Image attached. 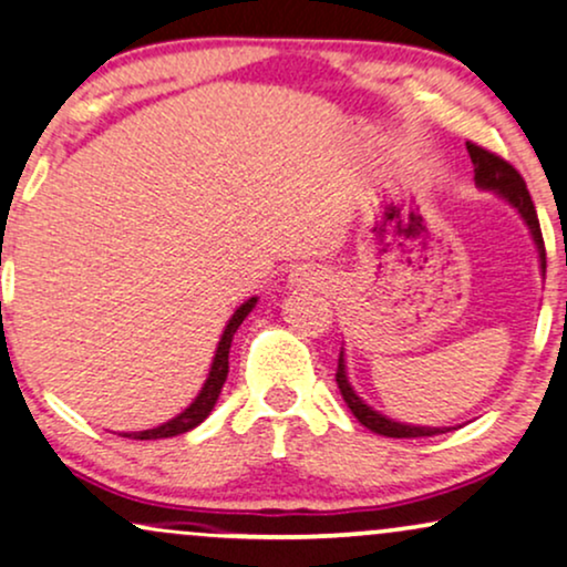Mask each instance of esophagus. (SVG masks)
<instances>
[{
  "label": "esophagus",
  "instance_id": "esophagus-1",
  "mask_svg": "<svg viewBox=\"0 0 567 567\" xmlns=\"http://www.w3.org/2000/svg\"><path fill=\"white\" fill-rule=\"evenodd\" d=\"M327 277L319 266H303V269H296L290 275V282L298 285V288H303V285H313V288H322V285H327Z\"/></svg>",
  "mask_w": 567,
  "mask_h": 567
}]
</instances>
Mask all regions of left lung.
<instances>
[{
	"label": "left lung",
	"instance_id": "1",
	"mask_svg": "<svg viewBox=\"0 0 567 567\" xmlns=\"http://www.w3.org/2000/svg\"><path fill=\"white\" fill-rule=\"evenodd\" d=\"M467 153L470 161H473L475 168V184L483 189H496L504 200H509L517 208V214L525 218L528 224L530 235H534V243L538 248V258H542V271H547V250H544V237H542V227H538V216L534 208V200H530L528 187H525V179L517 174V168L513 163H507L502 155L491 153V150L475 145V142H467ZM336 383L340 388V395L349 404L361 425L370 427L372 433L385 435V439H425V435H439L446 433L449 427H417V425H401V422H393L378 414L374 409H370L364 401L353 393V388L349 385V378H346V364H343V351H340L338 359V372H336Z\"/></svg>",
	"mask_w": 567,
	"mask_h": 567
}]
</instances>
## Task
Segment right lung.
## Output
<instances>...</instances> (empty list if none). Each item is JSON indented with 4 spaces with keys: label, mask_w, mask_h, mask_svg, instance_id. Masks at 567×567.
I'll list each match as a JSON object with an SVG mask.
<instances>
[{
    "label": "right lung",
    "mask_w": 567,
    "mask_h": 567,
    "mask_svg": "<svg viewBox=\"0 0 567 567\" xmlns=\"http://www.w3.org/2000/svg\"><path fill=\"white\" fill-rule=\"evenodd\" d=\"M256 306V298H250V301H245L240 309L231 313L227 330H224L221 340H218V349H216V357H214V364H210V372H208V380L206 385H203V391L197 393V399L184 409L182 414H176L174 420L163 422V425L153 427V431H140V433H124V439H136V441H155V439H172V435H179V433H187L193 431V427L200 425L203 420L208 417L210 409L218 401V393H221L224 383H227V372H229V346H231V338H235L237 327L243 324V319L248 317L250 309Z\"/></svg>",
    "instance_id": "add662e5"
}]
</instances>
